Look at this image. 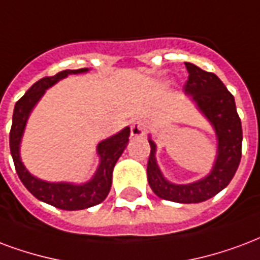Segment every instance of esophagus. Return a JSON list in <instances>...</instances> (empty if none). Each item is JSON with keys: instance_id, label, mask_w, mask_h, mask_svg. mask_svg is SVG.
<instances>
[{"instance_id": "34e87169", "label": "esophagus", "mask_w": 260, "mask_h": 260, "mask_svg": "<svg viewBox=\"0 0 260 260\" xmlns=\"http://www.w3.org/2000/svg\"><path fill=\"white\" fill-rule=\"evenodd\" d=\"M145 131L146 126L142 121H135L131 125V136L132 138H142V136L145 135Z\"/></svg>"}]
</instances>
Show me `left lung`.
<instances>
[{
	"label": "left lung",
	"instance_id": "obj_1",
	"mask_svg": "<svg viewBox=\"0 0 260 260\" xmlns=\"http://www.w3.org/2000/svg\"><path fill=\"white\" fill-rule=\"evenodd\" d=\"M184 64L189 73L184 93L212 125L216 135L218 149L215 162L209 174L203 179L186 184L174 183L161 172L155 158L157 145L149 136L151 150L147 164V180L151 190L159 199L180 204H197L212 199L230 183L241 159L243 128L234 96L228 91L218 76L201 70L193 63L186 61Z\"/></svg>",
	"mask_w": 260,
	"mask_h": 260
}]
</instances>
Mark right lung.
I'll return each mask as SVG.
<instances>
[{
	"mask_svg": "<svg viewBox=\"0 0 260 260\" xmlns=\"http://www.w3.org/2000/svg\"><path fill=\"white\" fill-rule=\"evenodd\" d=\"M88 69L78 70H63L53 77H45L37 81L24 95L16 102L13 109L12 128L9 134V147L12 154L15 168L22 180L24 187L42 203L53 205L64 211H78V209L91 208L93 205L105 201L111 187V178L115 162L118 161L125 147L129 142L131 128L125 126L124 129L117 132L115 135L99 142L96 153L99 157L98 169L88 182L85 183H71V182H47L34 176L24 167L20 157V143L26 124L32 109L41 101L48 88L53 86L63 78L70 74H82L88 73Z\"/></svg>",
	"mask_w": 260,
	"mask_h": 260,
	"instance_id": "1",
	"label": "right lung"
}]
</instances>
